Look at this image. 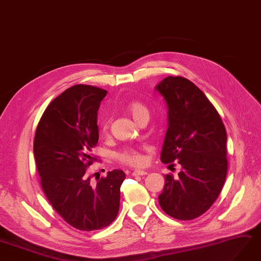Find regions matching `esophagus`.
<instances>
[{
    "label": "esophagus",
    "mask_w": 261,
    "mask_h": 261,
    "mask_svg": "<svg viewBox=\"0 0 261 261\" xmlns=\"http://www.w3.org/2000/svg\"><path fill=\"white\" fill-rule=\"evenodd\" d=\"M132 174L133 175H146L147 171H145V170H134Z\"/></svg>",
    "instance_id": "obj_1"
}]
</instances>
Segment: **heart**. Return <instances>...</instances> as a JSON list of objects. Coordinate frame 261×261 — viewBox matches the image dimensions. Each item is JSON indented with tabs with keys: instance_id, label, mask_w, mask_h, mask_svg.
<instances>
[{
	"instance_id": "heart-1",
	"label": "heart",
	"mask_w": 261,
	"mask_h": 261,
	"mask_svg": "<svg viewBox=\"0 0 261 261\" xmlns=\"http://www.w3.org/2000/svg\"><path fill=\"white\" fill-rule=\"evenodd\" d=\"M127 111L129 112V114L133 116V118L135 121H139V118H142L145 115H149V112H148L147 108L143 103H140L138 101H133L127 104ZM109 123L110 119L109 117H104L103 122H102V129L105 132L109 127ZM146 149V147L144 148H126L123 151L118 153V159L122 161V163L133 165V166H142L145 164V154L144 150Z\"/></svg>"
}]
</instances>
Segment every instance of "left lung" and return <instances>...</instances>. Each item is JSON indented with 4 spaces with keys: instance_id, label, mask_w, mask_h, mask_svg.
<instances>
[{
    "instance_id": "obj_1",
    "label": "left lung",
    "mask_w": 261,
    "mask_h": 261,
    "mask_svg": "<svg viewBox=\"0 0 261 261\" xmlns=\"http://www.w3.org/2000/svg\"><path fill=\"white\" fill-rule=\"evenodd\" d=\"M154 90L168 108L160 159L181 165L178 177L166 175L159 204L169 216L193 220L212 206L226 179V129L213 104L190 80L167 76Z\"/></svg>"
}]
</instances>
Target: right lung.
<instances>
[{
	"instance_id": "add662e5",
	"label": "right lung",
	"mask_w": 261,
	"mask_h": 261,
	"mask_svg": "<svg viewBox=\"0 0 261 261\" xmlns=\"http://www.w3.org/2000/svg\"><path fill=\"white\" fill-rule=\"evenodd\" d=\"M107 91L76 84L48 105L34 139L40 185L63 220L80 230H97L113 222L119 210L122 170L109 171L95 183L87 174L97 144V111Z\"/></svg>"
}]
</instances>
